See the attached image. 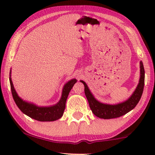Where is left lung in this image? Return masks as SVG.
I'll use <instances>...</instances> for the list:
<instances>
[{"label":"left lung","mask_w":155,"mask_h":155,"mask_svg":"<svg viewBox=\"0 0 155 155\" xmlns=\"http://www.w3.org/2000/svg\"><path fill=\"white\" fill-rule=\"evenodd\" d=\"M144 68H143L142 61H140L139 82L137 85L135 91L127 100L124 102L120 103V104L114 105L103 104V103L99 102L98 101L96 100L95 97L90 92L87 84L82 80H81L80 81L84 85V93L92 113L99 118L108 120V119L117 118V117L123 116L136 107V105L139 102L142 93H143V87H144Z\"/></svg>","instance_id":"left-lung-1"}]
</instances>
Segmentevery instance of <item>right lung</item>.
Here are the masks:
<instances>
[{"mask_svg":"<svg viewBox=\"0 0 155 155\" xmlns=\"http://www.w3.org/2000/svg\"><path fill=\"white\" fill-rule=\"evenodd\" d=\"M11 74H12V70H10L9 81L12 96L17 106L23 114L32 119L41 121V122H51V121L58 120V119L61 118L63 115L64 110L65 108V103H66L69 92L77 80L73 79L64 85L61 97L58 104L50 106H38L32 103H28L25 101H23L19 97L14 87L12 78H11Z\"/></svg>","mask_w":155,"mask_h":155,"instance_id":"add662e5","label":"right lung"}]
</instances>
